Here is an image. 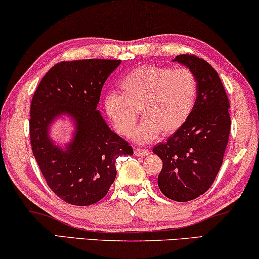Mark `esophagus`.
Masks as SVG:
<instances>
[{"label": "esophagus", "instance_id": "1", "mask_svg": "<svg viewBox=\"0 0 259 259\" xmlns=\"http://www.w3.org/2000/svg\"><path fill=\"white\" fill-rule=\"evenodd\" d=\"M134 154L137 155V157H146V155L150 154V152L147 150H140V148H136L134 150Z\"/></svg>", "mask_w": 259, "mask_h": 259}]
</instances>
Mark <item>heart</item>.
I'll return each instance as SVG.
<instances>
[{"label":"heart","mask_w":259,"mask_h":259,"mask_svg":"<svg viewBox=\"0 0 259 259\" xmlns=\"http://www.w3.org/2000/svg\"><path fill=\"white\" fill-rule=\"evenodd\" d=\"M118 92L105 97V112L115 130L130 136L141 114L145 118L133 138L151 143L160 136H171L185 125L197 99V80L187 68L144 65L130 72Z\"/></svg>","instance_id":"obj_1"}]
</instances>
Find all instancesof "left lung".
I'll return each instance as SVG.
<instances>
[{
    "instance_id": "1",
    "label": "left lung",
    "mask_w": 259,
    "mask_h": 259,
    "mask_svg": "<svg viewBox=\"0 0 259 259\" xmlns=\"http://www.w3.org/2000/svg\"><path fill=\"white\" fill-rule=\"evenodd\" d=\"M189 68L197 80V99L185 125L166 143L153 148L162 160L158 186L168 199L189 201L210 189L223 164L231 120L229 99L218 73L194 55L173 60Z\"/></svg>"
}]
</instances>
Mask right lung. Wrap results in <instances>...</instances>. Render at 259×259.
<instances>
[{
	"mask_svg": "<svg viewBox=\"0 0 259 259\" xmlns=\"http://www.w3.org/2000/svg\"><path fill=\"white\" fill-rule=\"evenodd\" d=\"M120 60L60 62L44 76L30 105V144L48 186L66 203L87 206L107 194L116 177L115 159L133 155L128 143L98 111L101 90ZM67 119L72 137L52 139L54 125Z\"/></svg>",
	"mask_w": 259,
	"mask_h": 259,
	"instance_id": "obj_1",
	"label": "right lung"
}]
</instances>
